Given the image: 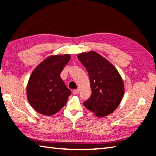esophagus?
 I'll list each match as a JSON object with an SVG mask.
<instances>
[{
  "mask_svg": "<svg viewBox=\"0 0 156 156\" xmlns=\"http://www.w3.org/2000/svg\"><path fill=\"white\" fill-rule=\"evenodd\" d=\"M72 93H73V94H74V95L78 94L79 93V90H78V89H74V90H73Z\"/></svg>",
  "mask_w": 156,
  "mask_h": 156,
  "instance_id": "1",
  "label": "esophagus"
}]
</instances>
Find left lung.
<instances>
[{
	"label": "left lung",
	"instance_id": "left-lung-1",
	"mask_svg": "<svg viewBox=\"0 0 156 156\" xmlns=\"http://www.w3.org/2000/svg\"><path fill=\"white\" fill-rule=\"evenodd\" d=\"M78 58L88 72L91 96L83 102L87 109L97 117H105L116 109L125 94L122 78L109 60L91 51L78 55Z\"/></svg>",
	"mask_w": 156,
	"mask_h": 156
}]
</instances>
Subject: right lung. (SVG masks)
<instances>
[{"instance_id": "add662e5", "label": "right lung", "mask_w": 156, "mask_h": 156, "mask_svg": "<svg viewBox=\"0 0 156 156\" xmlns=\"http://www.w3.org/2000/svg\"><path fill=\"white\" fill-rule=\"evenodd\" d=\"M70 54L51 55L34 69L27 86V97L34 109L51 116L65 106L71 95L60 74Z\"/></svg>"}]
</instances>
